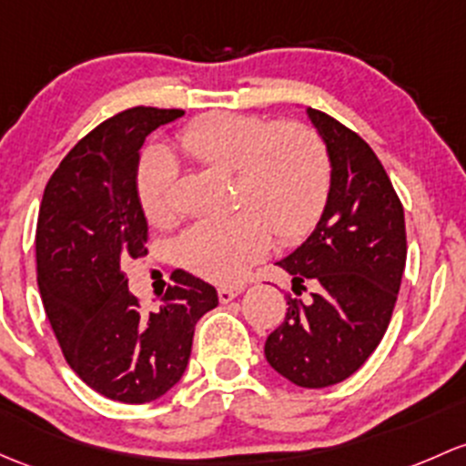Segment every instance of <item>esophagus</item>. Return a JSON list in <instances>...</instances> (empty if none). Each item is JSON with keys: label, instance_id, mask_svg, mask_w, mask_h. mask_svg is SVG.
Here are the masks:
<instances>
[{"label": "esophagus", "instance_id": "1", "mask_svg": "<svg viewBox=\"0 0 466 466\" xmlns=\"http://www.w3.org/2000/svg\"><path fill=\"white\" fill-rule=\"evenodd\" d=\"M243 292V286H220L218 288V301L228 303L232 299H237Z\"/></svg>", "mask_w": 466, "mask_h": 466}]
</instances>
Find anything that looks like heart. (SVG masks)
<instances>
[{"label":"heart","mask_w":466,"mask_h":466,"mask_svg":"<svg viewBox=\"0 0 466 466\" xmlns=\"http://www.w3.org/2000/svg\"><path fill=\"white\" fill-rule=\"evenodd\" d=\"M176 147L200 167L232 174L228 217L203 218L178 238V258L189 272L217 283H237L279 243H297L323 214L330 194V158L321 136L306 122L270 125L257 116L212 111L176 134ZM176 167L165 151L149 149L136 169V196L151 225L176 218L171 189Z\"/></svg>","instance_id":"1"}]
</instances>
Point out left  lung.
Returning <instances> with one entry per match:
<instances>
[{
	"label": "left lung",
	"mask_w": 466,
	"mask_h": 466,
	"mask_svg": "<svg viewBox=\"0 0 466 466\" xmlns=\"http://www.w3.org/2000/svg\"><path fill=\"white\" fill-rule=\"evenodd\" d=\"M332 165L330 194L315 232L288 254L292 292L281 326L266 341L268 364L303 389L339 384L380 346L406 266L404 208L364 138L308 109Z\"/></svg>",
	"instance_id": "8db88e82"
}]
</instances>
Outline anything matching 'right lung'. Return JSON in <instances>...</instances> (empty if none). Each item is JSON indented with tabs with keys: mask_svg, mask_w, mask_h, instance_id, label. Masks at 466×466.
Wrapping results in <instances>:
<instances>
[{
	"mask_svg": "<svg viewBox=\"0 0 466 466\" xmlns=\"http://www.w3.org/2000/svg\"><path fill=\"white\" fill-rule=\"evenodd\" d=\"M183 114L134 106L97 125L53 171L39 205L37 283L57 344L85 384L125 404L158 400L183 377L196 321L218 303L209 283L176 270L145 310L120 270L149 238L136 196L140 147Z\"/></svg>",
	"mask_w": 466,
	"mask_h": 466,
	"instance_id": "add662e5",
	"label": "right lung"
}]
</instances>
